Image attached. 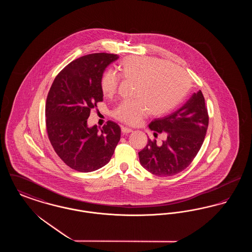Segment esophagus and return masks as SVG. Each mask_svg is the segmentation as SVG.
Here are the masks:
<instances>
[{
  "mask_svg": "<svg viewBox=\"0 0 252 252\" xmlns=\"http://www.w3.org/2000/svg\"><path fill=\"white\" fill-rule=\"evenodd\" d=\"M133 131L131 128H129V127H126V126H122V132L123 133H130V132Z\"/></svg>",
  "mask_w": 252,
  "mask_h": 252,
  "instance_id": "esophagus-1",
  "label": "esophagus"
}]
</instances>
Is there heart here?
Masks as SVG:
<instances>
[{
	"label": "heart",
	"mask_w": 252,
	"mask_h": 252,
	"mask_svg": "<svg viewBox=\"0 0 252 252\" xmlns=\"http://www.w3.org/2000/svg\"><path fill=\"white\" fill-rule=\"evenodd\" d=\"M120 78L134 81L132 97L113 110V116L126 124L137 125L149 113L164 115L176 108L190 90V81L180 67L165 60L146 56H134L122 60L117 67ZM119 78L111 72L104 73L101 91L106 97L113 95Z\"/></svg>",
	"instance_id": "obj_1"
}]
</instances>
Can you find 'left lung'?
<instances>
[{
  "instance_id": "8db88e82",
  "label": "left lung",
  "mask_w": 252,
  "mask_h": 252,
  "mask_svg": "<svg viewBox=\"0 0 252 252\" xmlns=\"http://www.w3.org/2000/svg\"><path fill=\"white\" fill-rule=\"evenodd\" d=\"M209 125L208 110L201 91L173 113L149 124L154 135L164 134L162 144L156 140L139 152L142 166L158 177L174 176L188 167L200 150Z\"/></svg>"
}]
</instances>
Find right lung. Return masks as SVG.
<instances>
[{"label":"right lung","mask_w":252,"mask_h":252,"mask_svg":"<svg viewBox=\"0 0 252 252\" xmlns=\"http://www.w3.org/2000/svg\"><path fill=\"white\" fill-rule=\"evenodd\" d=\"M117 55L97 53L69 63L56 76L46 105L50 143L65 164L78 172H93L110 160L121 138L120 126L108 121L101 131L89 127L91 109L103 101L101 79Z\"/></svg>","instance_id":"obj_1"}]
</instances>
